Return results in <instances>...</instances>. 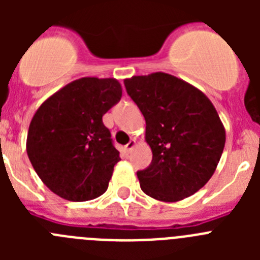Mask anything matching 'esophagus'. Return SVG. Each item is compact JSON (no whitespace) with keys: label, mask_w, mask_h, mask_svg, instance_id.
Segmentation results:
<instances>
[{"label":"esophagus","mask_w":260,"mask_h":260,"mask_svg":"<svg viewBox=\"0 0 260 260\" xmlns=\"http://www.w3.org/2000/svg\"><path fill=\"white\" fill-rule=\"evenodd\" d=\"M135 146H137V141H135V139H132V141L128 142V143L125 146V151L126 152H132L133 148H134Z\"/></svg>","instance_id":"esophagus-1"}]
</instances>
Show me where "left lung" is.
Segmentation results:
<instances>
[{
  "instance_id": "left-lung-1",
  "label": "left lung",
  "mask_w": 260,
  "mask_h": 260,
  "mask_svg": "<svg viewBox=\"0 0 260 260\" xmlns=\"http://www.w3.org/2000/svg\"><path fill=\"white\" fill-rule=\"evenodd\" d=\"M146 119L152 161L137 173L144 194L178 202L195 194L215 173L225 146V127L201 89L167 73L123 80Z\"/></svg>"
}]
</instances>
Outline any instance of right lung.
<instances>
[{"mask_svg":"<svg viewBox=\"0 0 260 260\" xmlns=\"http://www.w3.org/2000/svg\"><path fill=\"white\" fill-rule=\"evenodd\" d=\"M114 78L73 80L45 100L34 114L26 150L32 167L50 191L71 202L104 194L121 160L103 116L119 102Z\"/></svg>","mask_w":260,"mask_h":260,"instance_id":"add662e5","label":"right lung"}]
</instances>
